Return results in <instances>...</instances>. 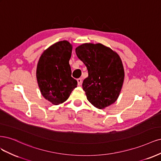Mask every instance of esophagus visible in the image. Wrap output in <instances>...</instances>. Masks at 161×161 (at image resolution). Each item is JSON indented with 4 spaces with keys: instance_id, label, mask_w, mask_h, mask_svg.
<instances>
[{
    "instance_id": "34e87169",
    "label": "esophagus",
    "mask_w": 161,
    "mask_h": 161,
    "mask_svg": "<svg viewBox=\"0 0 161 161\" xmlns=\"http://www.w3.org/2000/svg\"><path fill=\"white\" fill-rule=\"evenodd\" d=\"M77 84H78V86H81V83H82V80L81 78H78L77 80Z\"/></svg>"
}]
</instances>
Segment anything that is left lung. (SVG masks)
Masks as SVG:
<instances>
[{
	"label": "left lung",
	"mask_w": 161,
	"mask_h": 161,
	"mask_svg": "<svg viewBox=\"0 0 161 161\" xmlns=\"http://www.w3.org/2000/svg\"><path fill=\"white\" fill-rule=\"evenodd\" d=\"M75 53L88 71V77L82 84L87 100L98 109L114 103L124 80L120 56L101 43L82 44L75 49Z\"/></svg>",
	"instance_id": "8db88e82"
}]
</instances>
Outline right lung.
Listing matches in <instances>:
<instances>
[{"instance_id": "obj_1", "label": "right lung", "mask_w": 161, "mask_h": 161, "mask_svg": "<svg viewBox=\"0 0 161 161\" xmlns=\"http://www.w3.org/2000/svg\"><path fill=\"white\" fill-rule=\"evenodd\" d=\"M72 45L61 41L50 46L41 55L36 76L41 94L54 105L66 101L77 87L69 64Z\"/></svg>"}]
</instances>
